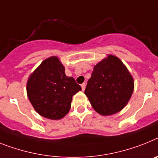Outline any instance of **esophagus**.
<instances>
[{"label":"esophagus","mask_w":158,"mask_h":158,"mask_svg":"<svg viewBox=\"0 0 158 158\" xmlns=\"http://www.w3.org/2000/svg\"><path fill=\"white\" fill-rule=\"evenodd\" d=\"M81 87H82V90H83V91H84V90H85V88H86V83H82Z\"/></svg>","instance_id":"obj_1"}]
</instances>
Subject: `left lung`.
Wrapping results in <instances>:
<instances>
[{"instance_id": "left-lung-1", "label": "left lung", "mask_w": 158, "mask_h": 158, "mask_svg": "<svg viewBox=\"0 0 158 158\" xmlns=\"http://www.w3.org/2000/svg\"><path fill=\"white\" fill-rule=\"evenodd\" d=\"M134 90V80L118 57L108 54L94 67L84 93L92 108L102 116L120 112Z\"/></svg>"}]
</instances>
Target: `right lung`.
I'll return each instance as SVG.
<instances>
[{
	"label": "right lung",
	"mask_w": 158,
	"mask_h": 158,
	"mask_svg": "<svg viewBox=\"0 0 158 158\" xmlns=\"http://www.w3.org/2000/svg\"><path fill=\"white\" fill-rule=\"evenodd\" d=\"M73 77L65 74V67L57 56L42 61L29 76L26 91L33 108L40 116L60 120L71 109L72 96L81 91Z\"/></svg>",
	"instance_id": "right-lung-1"
}]
</instances>
